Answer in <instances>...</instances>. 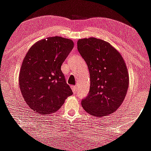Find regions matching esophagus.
Segmentation results:
<instances>
[{
  "mask_svg": "<svg viewBox=\"0 0 151 151\" xmlns=\"http://www.w3.org/2000/svg\"><path fill=\"white\" fill-rule=\"evenodd\" d=\"M71 90H72L73 93H75L76 91H77V87L74 86V85H73V86H71Z\"/></svg>",
  "mask_w": 151,
  "mask_h": 151,
  "instance_id": "esophagus-1",
  "label": "esophagus"
}]
</instances>
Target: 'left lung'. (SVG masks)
<instances>
[{
  "instance_id": "8db88e82",
  "label": "left lung",
  "mask_w": 151,
  "mask_h": 151,
  "mask_svg": "<svg viewBox=\"0 0 151 151\" xmlns=\"http://www.w3.org/2000/svg\"><path fill=\"white\" fill-rule=\"evenodd\" d=\"M77 49L88 66L90 87L82 106L96 117L108 116L120 107L129 87L127 68L121 53L109 42L95 37L77 41Z\"/></svg>"
}]
</instances>
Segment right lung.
<instances>
[{
    "label": "right lung",
    "mask_w": 151,
    "mask_h": 151,
    "mask_svg": "<svg viewBox=\"0 0 151 151\" xmlns=\"http://www.w3.org/2000/svg\"><path fill=\"white\" fill-rule=\"evenodd\" d=\"M73 47L71 40L55 36L35 42L27 53L19 82L25 102L34 111L54 113L73 94L61 69Z\"/></svg>",
    "instance_id": "right-lung-1"
}]
</instances>
